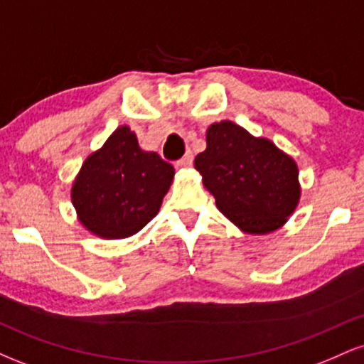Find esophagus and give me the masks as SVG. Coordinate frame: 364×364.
<instances>
[{
	"instance_id": "esophagus-1",
	"label": "esophagus",
	"mask_w": 364,
	"mask_h": 364,
	"mask_svg": "<svg viewBox=\"0 0 364 364\" xmlns=\"http://www.w3.org/2000/svg\"><path fill=\"white\" fill-rule=\"evenodd\" d=\"M191 164H193V154H191V152H186L185 156H183V157L179 159V161L176 162L178 168H190Z\"/></svg>"
}]
</instances>
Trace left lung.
<instances>
[{
	"label": "left lung",
	"mask_w": 364,
	"mask_h": 364,
	"mask_svg": "<svg viewBox=\"0 0 364 364\" xmlns=\"http://www.w3.org/2000/svg\"><path fill=\"white\" fill-rule=\"evenodd\" d=\"M195 168L217 208L246 232L275 231L298 205L296 162L232 121L207 129V149L195 157Z\"/></svg>",
	"instance_id": "left-lung-1"
}]
</instances>
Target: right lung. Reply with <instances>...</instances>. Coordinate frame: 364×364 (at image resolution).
Masks as SVG:
<instances>
[{
	"label": "right lung",
	"mask_w": 364,
	"mask_h": 364,
	"mask_svg": "<svg viewBox=\"0 0 364 364\" xmlns=\"http://www.w3.org/2000/svg\"><path fill=\"white\" fill-rule=\"evenodd\" d=\"M174 168L139 147L135 133L119 127L83 162L72 188L80 223L101 237H128L157 215Z\"/></svg>",
	"instance_id": "1"
}]
</instances>
